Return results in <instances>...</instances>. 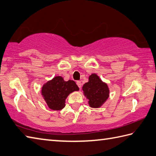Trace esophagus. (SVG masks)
Listing matches in <instances>:
<instances>
[{
    "mask_svg": "<svg viewBox=\"0 0 156 156\" xmlns=\"http://www.w3.org/2000/svg\"><path fill=\"white\" fill-rule=\"evenodd\" d=\"M76 84H77V85H78V87H79V88H81V86H82V84H81V82L80 81H77L76 82Z\"/></svg>",
    "mask_w": 156,
    "mask_h": 156,
    "instance_id": "obj_1",
    "label": "esophagus"
}]
</instances>
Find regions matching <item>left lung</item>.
<instances>
[{
  "label": "left lung",
  "instance_id": "1",
  "mask_svg": "<svg viewBox=\"0 0 156 156\" xmlns=\"http://www.w3.org/2000/svg\"><path fill=\"white\" fill-rule=\"evenodd\" d=\"M88 80L82 87L84 94L88 99L91 108H99L109 97L108 85L103 82L95 74H91Z\"/></svg>",
  "mask_w": 156,
  "mask_h": 156
}]
</instances>
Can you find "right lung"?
<instances>
[{"label":"right lung","mask_w":156,"mask_h":156,"mask_svg":"<svg viewBox=\"0 0 156 156\" xmlns=\"http://www.w3.org/2000/svg\"><path fill=\"white\" fill-rule=\"evenodd\" d=\"M78 90L74 80L65 81L61 76H56L42 87V94L48 108L53 110H61L65 107L66 99L69 93Z\"/></svg>","instance_id":"add662e5"}]
</instances>
